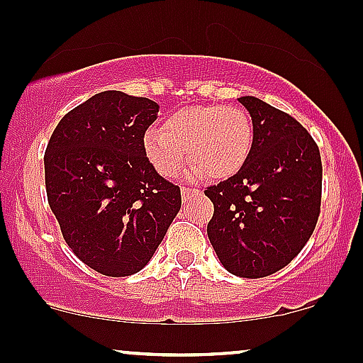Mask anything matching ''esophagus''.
<instances>
[{
	"label": "esophagus",
	"mask_w": 363,
	"mask_h": 363,
	"mask_svg": "<svg viewBox=\"0 0 363 363\" xmlns=\"http://www.w3.org/2000/svg\"><path fill=\"white\" fill-rule=\"evenodd\" d=\"M194 192H196V189H190V186H182V196H183V199H189Z\"/></svg>",
	"instance_id": "1"
}]
</instances>
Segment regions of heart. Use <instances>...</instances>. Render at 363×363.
I'll return each mask as SVG.
<instances>
[{
  "instance_id": "1",
  "label": "heart",
  "mask_w": 363,
  "mask_h": 363,
  "mask_svg": "<svg viewBox=\"0 0 363 363\" xmlns=\"http://www.w3.org/2000/svg\"><path fill=\"white\" fill-rule=\"evenodd\" d=\"M255 145V126L242 105H196L173 112L161 130L143 135L147 159L161 177L174 178L189 161L209 180L233 177ZM187 154L185 155L184 152Z\"/></svg>"
}]
</instances>
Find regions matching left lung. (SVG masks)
Returning a JSON list of instances; mask_svg holds the SVG:
<instances>
[{"label":"left lung","mask_w":363,"mask_h":363,"mask_svg":"<svg viewBox=\"0 0 363 363\" xmlns=\"http://www.w3.org/2000/svg\"><path fill=\"white\" fill-rule=\"evenodd\" d=\"M255 126L242 169L208 186L214 206L208 237L221 264L259 279L282 270L305 247L320 214L322 159L292 116L255 96H240Z\"/></svg>","instance_id":"1"}]
</instances>
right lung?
<instances>
[{
  "instance_id": "1",
  "label": "right lung",
  "mask_w": 363,
  "mask_h": 363,
  "mask_svg": "<svg viewBox=\"0 0 363 363\" xmlns=\"http://www.w3.org/2000/svg\"><path fill=\"white\" fill-rule=\"evenodd\" d=\"M157 112L143 96L96 93L60 119L46 147V196L62 235L102 275L142 270L182 208L180 186L143 150Z\"/></svg>"
}]
</instances>
